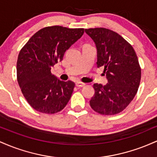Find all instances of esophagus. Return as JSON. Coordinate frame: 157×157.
<instances>
[{
	"mask_svg": "<svg viewBox=\"0 0 157 157\" xmlns=\"http://www.w3.org/2000/svg\"><path fill=\"white\" fill-rule=\"evenodd\" d=\"M85 85H86V84H85L84 82H80V81H79V82H76V86H77V87H83Z\"/></svg>",
	"mask_w": 157,
	"mask_h": 157,
	"instance_id": "1",
	"label": "esophagus"
}]
</instances>
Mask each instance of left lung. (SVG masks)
I'll return each instance as SVG.
<instances>
[{
    "mask_svg": "<svg viewBox=\"0 0 157 157\" xmlns=\"http://www.w3.org/2000/svg\"><path fill=\"white\" fill-rule=\"evenodd\" d=\"M97 50V67H104L108 83L94 84L91 109L103 115L122 112L134 98L141 80L137 56L122 36L105 28L86 29Z\"/></svg>",
    "mask_w": 157,
    "mask_h": 157,
    "instance_id": "obj_1",
    "label": "left lung"
}]
</instances>
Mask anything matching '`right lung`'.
I'll use <instances>...</instances> for the list:
<instances>
[{
    "instance_id": "obj_1",
    "label": "right lung",
    "mask_w": 157,
    "mask_h": 157,
    "mask_svg": "<svg viewBox=\"0 0 157 157\" xmlns=\"http://www.w3.org/2000/svg\"><path fill=\"white\" fill-rule=\"evenodd\" d=\"M83 33L84 29L45 27L36 32L20 51L17 82L26 101L36 111L52 114L67 105L75 83L59 80L51 69L62 61L65 52Z\"/></svg>"
}]
</instances>
